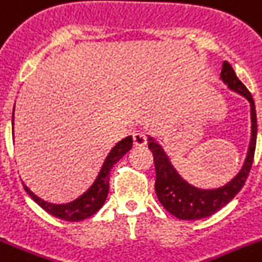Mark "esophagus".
Masks as SVG:
<instances>
[{
  "label": "esophagus",
  "instance_id": "34e87169",
  "mask_svg": "<svg viewBox=\"0 0 262 262\" xmlns=\"http://www.w3.org/2000/svg\"><path fill=\"white\" fill-rule=\"evenodd\" d=\"M133 141H135L136 146H145L146 145V135L141 129L133 132Z\"/></svg>",
  "mask_w": 262,
  "mask_h": 262
}]
</instances>
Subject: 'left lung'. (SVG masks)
I'll list each match as a JSON object with an SVG mask.
<instances>
[{
	"mask_svg": "<svg viewBox=\"0 0 262 262\" xmlns=\"http://www.w3.org/2000/svg\"><path fill=\"white\" fill-rule=\"evenodd\" d=\"M221 80L232 90L238 92L249 101L252 117V138L247 160L232 180L216 188H199L186 181L173 166L164 149L149 137V149L153 153L156 166V193L165 209L180 220H201L209 217L225 206L241 190L253 164L257 138V117L254 101L249 90L237 78L229 62L224 61Z\"/></svg>",
	"mask_w": 262,
	"mask_h": 262,
	"instance_id": "obj_1",
	"label": "left lung"
}]
</instances>
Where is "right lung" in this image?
Instances as JSON below:
<instances>
[{"instance_id":"add662e5","label":"right lung","mask_w":262,"mask_h":262,"mask_svg":"<svg viewBox=\"0 0 262 262\" xmlns=\"http://www.w3.org/2000/svg\"><path fill=\"white\" fill-rule=\"evenodd\" d=\"M12 121L13 135H14V109H13ZM132 145H133V137L132 136H127V137L122 138L121 141H118L116 145H113L107 150L105 157L102 158V161H101L96 174L93 176V179L90 180L89 184L80 193H77L73 199H70L69 201H45V200L39 199L34 193L30 192L26 185H24V189L45 212L57 217V219L70 221V223H77V221L88 219V217L93 216L96 212H98L105 204L107 192H109V177H111L112 168L122 156H125L127 151L130 150Z\"/></svg>"}]
</instances>
